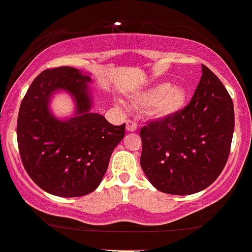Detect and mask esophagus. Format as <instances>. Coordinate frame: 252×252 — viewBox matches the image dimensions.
I'll return each instance as SVG.
<instances>
[{"instance_id":"34e87169","label":"esophagus","mask_w":252,"mask_h":252,"mask_svg":"<svg viewBox=\"0 0 252 252\" xmlns=\"http://www.w3.org/2000/svg\"><path fill=\"white\" fill-rule=\"evenodd\" d=\"M126 131L134 132V131H136V130H137V124H136V122H134V121L128 120L126 122Z\"/></svg>"}]
</instances>
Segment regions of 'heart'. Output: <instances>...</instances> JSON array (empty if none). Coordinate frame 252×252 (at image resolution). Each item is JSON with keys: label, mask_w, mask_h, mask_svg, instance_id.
<instances>
[{"label": "heart", "mask_w": 252, "mask_h": 252, "mask_svg": "<svg viewBox=\"0 0 252 252\" xmlns=\"http://www.w3.org/2000/svg\"><path fill=\"white\" fill-rule=\"evenodd\" d=\"M189 91L181 85H170L167 82L155 83L138 94L137 100L149 106L150 114L158 120L178 116L189 104Z\"/></svg>", "instance_id": "heart-1"}]
</instances>
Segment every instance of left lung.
<instances>
[{"mask_svg":"<svg viewBox=\"0 0 252 252\" xmlns=\"http://www.w3.org/2000/svg\"><path fill=\"white\" fill-rule=\"evenodd\" d=\"M194 96L178 116L141 129V167L156 189L175 195L204 190L226 164L235 110L218 77L201 66Z\"/></svg>","mask_w":252,"mask_h":252,"instance_id":"left-lung-1","label":"left lung"}]
</instances>
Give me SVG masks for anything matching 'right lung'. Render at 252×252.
Wrapping results in <instances>:
<instances>
[{
    "label": "right lung",
    "instance_id": "obj_1",
    "mask_svg": "<svg viewBox=\"0 0 252 252\" xmlns=\"http://www.w3.org/2000/svg\"><path fill=\"white\" fill-rule=\"evenodd\" d=\"M89 73L74 67L41 72L22 99L17 117V143L26 172L50 194L74 198L94 192L110 158L124 137L126 124L112 126L92 111ZM67 93L75 109L58 118L50 108L55 94Z\"/></svg>",
    "mask_w": 252,
    "mask_h": 252
}]
</instances>
